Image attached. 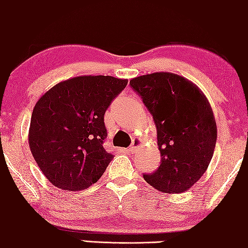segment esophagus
Wrapping results in <instances>:
<instances>
[{"instance_id": "34e87169", "label": "esophagus", "mask_w": 248, "mask_h": 248, "mask_svg": "<svg viewBox=\"0 0 248 248\" xmlns=\"http://www.w3.org/2000/svg\"><path fill=\"white\" fill-rule=\"evenodd\" d=\"M141 145V139H139V138H135L132 140V144H131V146L129 147V151L130 152H135L136 150H137V147H139Z\"/></svg>"}]
</instances>
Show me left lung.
Listing matches in <instances>:
<instances>
[{"instance_id": "1", "label": "left lung", "mask_w": 248, "mask_h": 248, "mask_svg": "<svg viewBox=\"0 0 248 248\" xmlns=\"http://www.w3.org/2000/svg\"><path fill=\"white\" fill-rule=\"evenodd\" d=\"M157 126L160 166L144 179L164 193L187 191L206 172L217 143V123L206 96L172 72L130 80Z\"/></svg>"}]
</instances>
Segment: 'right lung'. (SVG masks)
<instances>
[{
    "label": "right lung",
    "instance_id": "right-lung-1",
    "mask_svg": "<svg viewBox=\"0 0 248 248\" xmlns=\"http://www.w3.org/2000/svg\"><path fill=\"white\" fill-rule=\"evenodd\" d=\"M127 79L78 76L42 94L30 121L29 147L38 168L52 185L80 191L99 179L113 155L103 147L104 115Z\"/></svg>",
    "mask_w": 248,
    "mask_h": 248
}]
</instances>
